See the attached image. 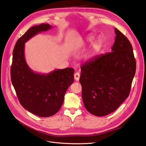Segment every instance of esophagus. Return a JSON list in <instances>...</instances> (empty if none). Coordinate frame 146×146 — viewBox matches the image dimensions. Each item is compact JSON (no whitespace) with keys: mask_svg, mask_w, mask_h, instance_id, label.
I'll return each instance as SVG.
<instances>
[{"mask_svg":"<svg viewBox=\"0 0 146 146\" xmlns=\"http://www.w3.org/2000/svg\"><path fill=\"white\" fill-rule=\"evenodd\" d=\"M80 73H79V72L75 73V74H74L75 80H76V81H78L79 79H80Z\"/></svg>","mask_w":146,"mask_h":146,"instance_id":"34e87169","label":"esophagus"}]
</instances>
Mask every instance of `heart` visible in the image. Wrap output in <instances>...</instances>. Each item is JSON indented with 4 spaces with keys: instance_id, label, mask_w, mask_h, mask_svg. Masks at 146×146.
Segmentation results:
<instances>
[{
    "instance_id": "heart-1",
    "label": "heart",
    "mask_w": 146,
    "mask_h": 146,
    "mask_svg": "<svg viewBox=\"0 0 146 146\" xmlns=\"http://www.w3.org/2000/svg\"><path fill=\"white\" fill-rule=\"evenodd\" d=\"M94 41V37L91 36L88 38L86 39H85V41L83 42H82L80 44H77L76 46H75V48H77L80 47H82V46H83L84 44L86 42H92V41ZM102 39H98L97 40L94 42L93 45H92V48L91 51L88 53L87 56L88 58H91V57L94 56V55H96L97 54H98V52L99 51V50L100 49V48L102 47Z\"/></svg>"
}]
</instances>
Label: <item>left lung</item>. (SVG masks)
I'll list each match as a JSON object with an SVG mask.
<instances>
[{
    "label": "left lung",
    "mask_w": 146,
    "mask_h": 146,
    "mask_svg": "<svg viewBox=\"0 0 146 146\" xmlns=\"http://www.w3.org/2000/svg\"><path fill=\"white\" fill-rule=\"evenodd\" d=\"M111 52L83 64L80 82L86 109L97 116L111 113L129 96L136 72L133 48L127 38L114 29Z\"/></svg>",
    "instance_id": "left-lung-1"
}]
</instances>
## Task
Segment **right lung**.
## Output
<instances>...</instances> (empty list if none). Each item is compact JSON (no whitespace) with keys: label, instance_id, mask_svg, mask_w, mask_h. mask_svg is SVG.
<instances>
[{"label":"right lung","instance_id":"right-lung-1","mask_svg":"<svg viewBox=\"0 0 146 146\" xmlns=\"http://www.w3.org/2000/svg\"><path fill=\"white\" fill-rule=\"evenodd\" d=\"M48 24L30 28L17 41L13 52L11 82L21 105L40 117H49L59 111L68 87L73 83L74 69H55L47 74L33 72L25 61V43L41 32L52 29Z\"/></svg>","mask_w":146,"mask_h":146}]
</instances>
